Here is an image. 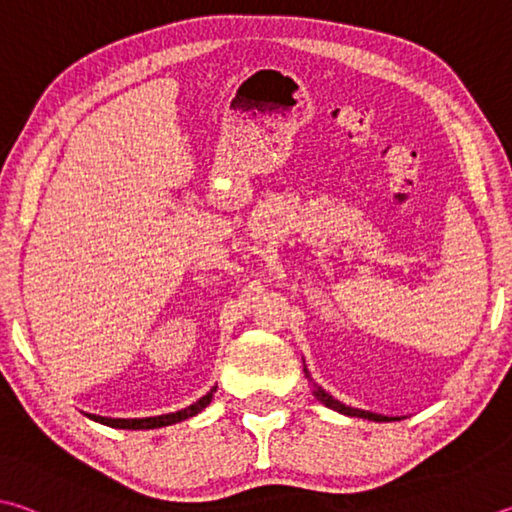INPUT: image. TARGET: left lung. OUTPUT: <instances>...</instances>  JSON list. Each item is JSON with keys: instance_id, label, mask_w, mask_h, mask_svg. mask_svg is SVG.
<instances>
[{"instance_id": "8db88e82", "label": "left lung", "mask_w": 512, "mask_h": 512, "mask_svg": "<svg viewBox=\"0 0 512 512\" xmlns=\"http://www.w3.org/2000/svg\"><path fill=\"white\" fill-rule=\"evenodd\" d=\"M304 374H306V378H309L311 383H313V378H311L309 369H306V367H304ZM313 396L318 398V401H320L324 407H329V410H333V412H340V414H345V416H358V418H367V421H376V423H385V421H401V418H398V416H383V414H374V412L358 410V407H349V405H345V403H340L338 398H333L329 392H324V389H322L318 383H313Z\"/></svg>"}]
</instances>
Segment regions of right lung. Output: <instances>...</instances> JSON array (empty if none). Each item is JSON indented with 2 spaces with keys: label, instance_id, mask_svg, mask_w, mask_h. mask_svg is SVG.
I'll use <instances>...</instances> for the list:
<instances>
[{
  "label": "right lung",
  "instance_id": "obj_1",
  "mask_svg": "<svg viewBox=\"0 0 512 512\" xmlns=\"http://www.w3.org/2000/svg\"><path fill=\"white\" fill-rule=\"evenodd\" d=\"M217 392V385L210 389L206 396H201L197 403H192L188 407H183L179 412L172 414H161V416H147V418H107V416H96V414H87L91 421L102 423L107 427H118V430H156V427H167L174 423H181L185 418L197 416L203 407H208L212 401V394Z\"/></svg>",
  "mask_w": 512,
  "mask_h": 512
}]
</instances>
